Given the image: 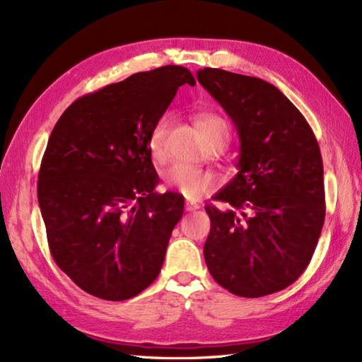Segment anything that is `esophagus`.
Instances as JSON below:
<instances>
[{
	"label": "esophagus",
	"mask_w": 362,
	"mask_h": 362,
	"mask_svg": "<svg viewBox=\"0 0 362 362\" xmlns=\"http://www.w3.org/2000/svg\"><path fill=\"white\" fill-rule=\"evenodd\" d=\"M199 209H201V206H199L197 204H191V202L185 204V210L187 211H194V210H199Z\"/></svg>",
	"instance_id": "34e87169"
}]
</instances>
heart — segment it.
Masks as SVG:
<instances>
[{
    "instance_id": "1",
    "label": "heart",
    "mask_w": 362,
    "mask_h": 362,
    "mask_svg": "<svg viewBox=\"0 0 362 362\" xmlns=\"http://www.w3.org/2000/svg\"><path fill=\"white\" fill-rule=\"evenodd\" d=\"M169 122H171L169 117L160 118L156 122V126L152 127L149 135V156L158 165L165 163L168 160L166 138L169 132ZM196 124L206 143L222 141L227 144L230 136V126L221 115L211 112L201 113L196 118ZM163 179L169 188L182 194L183 197L189 199V201H197V199L209 194L216 187V177L211 173L180 163L169 166L163 173Z\"/></svg>"
}]
</instances>
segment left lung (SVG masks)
<instances>
[{"label":"left lung","mask_w":362,"mask_h":362,"mask_svg":"<svg viewBox=\"0 0 362 362\" xmlns=\"http://www.w3.org/2000/svg\"><path fill=\"white\" fill-rule=\"evenodd\" d=\"M197 81L232 118L241 143L238 174L213 197L232 209L205 206L206 267L235 296L274 294L303 274L325 221L317 140L272 83L219 68L199 70Z\"/></svg>","instance_id":"8db88e82"}]
</instances>
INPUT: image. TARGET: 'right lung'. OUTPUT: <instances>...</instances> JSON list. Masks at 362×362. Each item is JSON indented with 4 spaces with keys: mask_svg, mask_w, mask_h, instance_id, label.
I'll use <instances>...</instances> for the list:
<instances>
[{
    "mask_svg": "<svg viewBox=\"0 0 362 362\" xmlns=\"http://www.w3.org/2000/svg\"><path fill=\"white\" fill-rule=\"evenodd\" d=\"M187 68L136 73L82 96L54 126L37 196L51 255L88 294L119 302L157 279L183 199L157 194L148 141Z\"/></svg>",
    "mask_w": 362,
    "mask_h": 362,
    "instance_id": "right-lung-1",
    "label": "right lung"
}]
</instances>
